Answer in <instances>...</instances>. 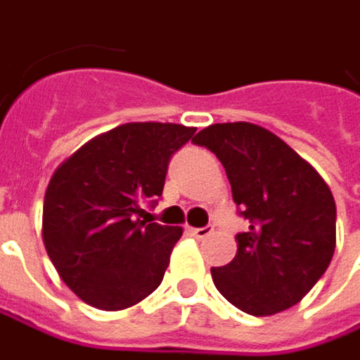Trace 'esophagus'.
I'll list each match as a JSON object with an SVG mask.
<instances>
[{
	"label": "esophagus",
	"mask_w": 360,
	"mask_h": 360,
	"mask_svg": "<svg viewBox=\"0 0 360 360\" xmlns=\"http://www.w3.org/2000/svg\"><path fill=\"white\" fill-rule=\"evenodd\" d=\"M187 232L195 238H207L214 232V226H203V228H187Z\"/></svg>",
	"instance_id": "obj_1"
}]
</instances>
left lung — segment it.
<instances>
[{
	"label": "left lung",
	"mask_w": 360,
	"mask_h": 360,
	"mask_svg": "<svg viewBox=\"0 0 360 360\" xmlns=\"http://www.w3.org/2000/svg\"><path fill=\"white\" fill-rule=\"evenodd\" d=\"M193 144L220 159L232 200L248 222L236 234V257L212 266L214 285L250 316L295 306L334 255L336 203L330 187L281 138L248 122L207 126Z\"/></svg>",
	"instance_id": "1"
}]
</instances>
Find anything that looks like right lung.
<instances>
[{
    "label": "right lung",
    "mask_w": 360,
    "mask_h": 360,
    "mask_svg": "<svg viewBox=\"0 0 360 360\" xmlns=\"http://www.w3.org/2000/svg\"><path fill=\"white\" fill-rule=\"evenodd\" d=\"M195 128L134 122L94 138L49 183L42 238L60 279L85 304L124 309L165 277L183 230L144 210L159 203L171 157Z\"/></svg>",
    "instance_id": "add662e5"
}]
</instances>
